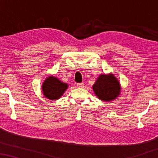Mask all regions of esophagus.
<instances>
[{
  "label": "esophagus",
  "instance_id": "34e87169",
  "mask_svg": "<svg viewBox=\"0 0 158 158\" xmlns=\"http://www.w3.org/2000/svg\"><path fill=\"white\" fill-rule=\"evenodd\" d=\"M77 86L78 88H83V86H84V84L83 83H77Z\"/></svg>",
  "mask_w": 158,
  "mask_h": 158
}]
</instances>
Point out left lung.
I'll list each match as a JSON object with an SVG mask.
<instances>
[{
	"mask_svg": "<svg viewBox=\"0 0 158 158\" xmlns=\"http://www.w3.org/2000/svg\"><path fill=\"white\" fill-rule=\"evenodd\" d=\"M93 90L101 101L109 102L119 96L121 85L112 73L101 74L93 85Z\"/></svg>",
	"mask_w": 158,
	"mask_h": 158,
	"instance_id": "obj_1",
	"label": "left lung"
}]
</instances>
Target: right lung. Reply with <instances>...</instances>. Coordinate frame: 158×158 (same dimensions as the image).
Listing matches in <instances>:
<instances>
[{"mask_svg":"<svg viewBox=\"0 0 158 158\" xmlns=\"http://www.w3.org/2000/svg\"><path fill=\"white\" fill-rule=\"evenodd\" d=\"M68 88V84L60 81L57 77L50 75L47 77L42 83V90L43 96L45 98L51 101H55L59 99Z\"/></svg>","mask_w":158,"mask_h":158,"instance_id":"obj_1","label":"right lung"}]
</instances>
